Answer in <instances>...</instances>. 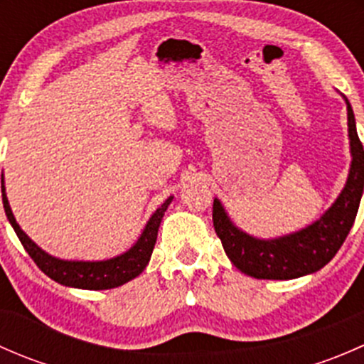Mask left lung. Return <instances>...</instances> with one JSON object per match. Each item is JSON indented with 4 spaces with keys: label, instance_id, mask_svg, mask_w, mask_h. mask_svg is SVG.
<instances>
[{
    "label": "left lung",
    "instance_id": "left-lung-1",
    "mask_svg": "<svg viewBox=\"0 0 364 364\" xmlns=\"http://www.w3.org/2000/svg\"><path fill=\"white\" fill-rule=\"evenodd\" d=\"M345 102L352 155L350 171L338 199L317 222L287 236L259 240L237 229L222 203L215 199V232L230 262L241 273L259 280H292L324 267L343 245L354 225L364 188V149L355 130L354 112L347 98Z\"/></svg>",
    "mask_w": 364,
    "mask_h": 364
}]
</instances>
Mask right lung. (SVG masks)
<instances>
[{"label": "right lung", "instance_id": "add662e5", "mask_svg": "<svg viewBox=\"0 0 364 364\" xmlns=\"http://www.w3.org/2000/svg\"><path fill=\"white\" fill-rule=\"evenodd\" d=\"M1 192H3V208H5L6 218L12 223L14 230H16L17 237L23 243L24 250L29 253L36 266L43 271L49 278L54 282L67 287L75 289H87V291H105V289L119 287V285L127 284V282L134 280L135 277L144 271L148 266L149 259H151L153 248H155L156 236H159V227L164 213L167 211L168 204H171L172 197H168L164 204L153 213L149 222L146 223L144 230H142L141 237L137 243L121 255L112 257L107 260H63L56 259V257L49 255L43 252L42 248L36 247L31 240L23 232L19 223L14 218V213L10 209L9 199L5 193V185L1 179Z\"/></svg>", "mask_w": 364, "mask_h": 364}]
</instances>
